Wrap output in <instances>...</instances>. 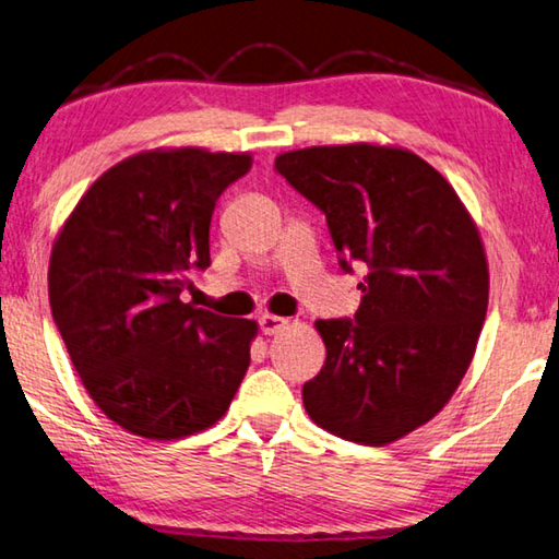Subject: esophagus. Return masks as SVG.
I'll return each instance as SVG.
<instances>
[{
	"mask_svg": "<svg viewBox=\"0 0 559 559\" xmlns=\"http://www.w3.org/2000/svg\"><path fill=\"white\" fill-rule=\"evenodd\" d=\"M259 328L263 334H276L283 328H288V318H281V314H261Z\"/></svg>",
	"mask_w": 559,
	"mask_h": 559,
	"instance_id": "obj_1",
	"label": "esophagus"
}]
</instances>
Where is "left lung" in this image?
<instances>
[{"label": "left lung", "instance_id": "left-lung-1", "mask_svg": "<svg viewBox=\"0 0 559 559\" xmlns=\"http://www.w3.org/2000/svg\"><path fill=\"white\" fill-rule=\"evenodd\" d=\"M276 170L320 207L340 266L367 263L354 320H318L324 367L302 403L337 438L383 448L438 415L474 359L489 263L454 188L408 148L310 146Z\"/></svg>", "mask_w": 559, "mask_h": 559}]
</instances>
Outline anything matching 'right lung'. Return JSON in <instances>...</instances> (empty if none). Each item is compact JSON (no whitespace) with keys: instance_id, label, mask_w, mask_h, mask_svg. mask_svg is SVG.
<instances>
[{"instance_id":"right-lung-1","label":"right lung","mask_w":559,"mask_h":559,"mask_svg":"<svg viewBox=\"0 0 559 559\" xmlns=\"http://www.w3.org/2000/svg\"><path fill=\"white\" fill-rule=\"evenodd\" d=\"M249 154L154 148L105 170L70 212L48 263L50 312L90 399L148 440L188 438L227 413L259 324L192 308L217 198Z\"/></svg>"}]
</instances>
